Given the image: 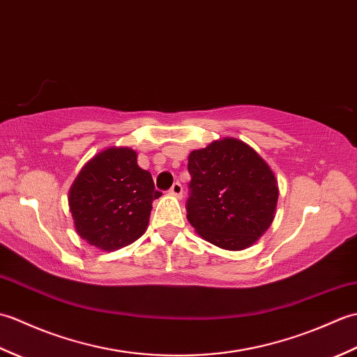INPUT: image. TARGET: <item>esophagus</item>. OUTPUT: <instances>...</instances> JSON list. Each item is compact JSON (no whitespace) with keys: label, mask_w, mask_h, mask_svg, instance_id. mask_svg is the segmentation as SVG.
Here are the masks:
<instances>
[{"label":"esophagus","mask_w":357,"mask_h":357,"mask_svg":"<svg viewBox=\"0 0 357 357\" xmlns=\"http://www.w3.org/2000/svg\"><path fill=\"white\" fill-rule=\"evenodd\" d=\"M170 195L176 196V198H183V195H184L183 185H181L179 183H174V184L172 185V188H170Z\"/></svg>","instance_id":"1"}]
</instances>
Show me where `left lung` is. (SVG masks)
Here are the masks:
<instances>
[{"instance_id": "obj_1", "label": "left lung", "mask_w": 357, "mask_h": 357, "mask_svg": "<svg viewBox=\"0 0 357 357\" xmlns=\"http://www.w3.org/2000/svg\"><path fill=\"white\" fill-rule=\"evenodd\" d=\"M188 173L187 219L201 238L238 252L267 231L275 219L278 179L245 142L224 138L193 150Z\"/></svg>"}]
</instances>
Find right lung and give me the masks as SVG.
Wrapping results in <instances>:
<instances>
[{"label": "right lung", "instance_id": "1", "mask_svg": "<svg viewBox=\"0 0 357 357\" xmlns=\"http://www.w3.org/2000/svg\"><path fill=\"white\" fill-rule=\"evenodd\" d=\"M128 147H110L82 167L69 192V207L79 236L104 252L141 238L151 202L161 196L153 178Z\"/></svg>", "mask_w": 357, "mask_h": 357}]
</instances>
